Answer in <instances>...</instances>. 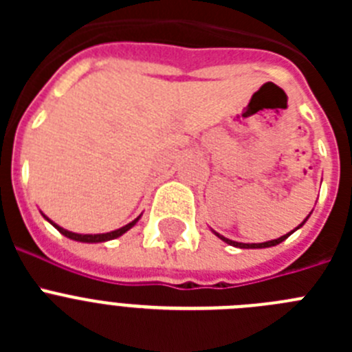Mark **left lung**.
<instances>
[{"label":"left lung","mask_w":352,"mask_h":352,"mask_svg":"<svg viewBox=\"0 0 352 352\" xmlns=\"http://www.w3.org/2000/svg\"><path fill=\"white\" fill-rule=\"evenodd\" d=\"M310 217V214H309ZM309 217H307V219L303 220V222L300 223V226L296 227V229H294V231H298V229H300L301 226H303L305 222H307V220H309ZM294 231H291V232H287V234H284V236H280V238H276V239H272V241H264V243H239V241H232V239H229V238H223L222 234H219V232H214V234L219 236L220 239H222V241H226L227 245H232V247H238V248H268V247H275V245H278V243H282V241H284V239H287L289 236L292 234V232Z\"/></svg>","instance_id":"left-lung-1"}]
</instances>
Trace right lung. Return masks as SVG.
Listing matches in <instances>:
<instances>
[{"instance_id": "right-lung-1", "label": "right lung", "mask_w": 352, "mask_h": 352, "mask_svg": "<svg viewBox=\"0 0 352 352\" xmlns=\"http://www.w3.org/2000/svg\"><path fill=\"white\" fill-rule=\"evenodd\" d=\"M43 219L47 220V222H51L52 226H54L56 229H58V231L61 232V234L67 236V238H70V239H74V241H80V243H102V241H109V239L120 238L121 234H125V232L129 231V229H132V227L139 222V219H141V214H139V217L135 220H132V222H130V223H126V226L120 227V229H116V231L104 232V234H77V232L67 231V229L60 227V226H58V223L52 222V220H49L47 217H45V214H43Z\"/></svg>"}]
</instances>
